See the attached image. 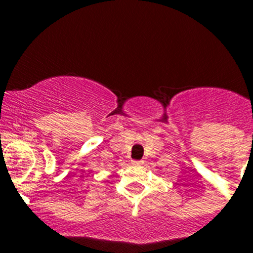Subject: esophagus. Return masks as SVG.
Wrapping results in <instances>:
<instances>
[{
    "instance_id": "esophagus-1",
    "label": "esophagus",
    "mask_w": 253,
    "mask_h": 253,
    "mask_svg": "<svg viewBox=\"0 0 253 253\" xmlns=\"http://www.w3.org/2000/svg\"><path fill=\"white\" fill-rule=\"evenodd\" d=\"M133 162V165H136V166H141L142 165V161H132Z\"/></svg>"
}]
</instances>
